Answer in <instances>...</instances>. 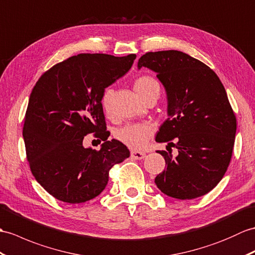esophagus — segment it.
<instances>
[{
	"instance_id": "1",
	"label": "esophagus",
	"mask_w": 255,
	"mask_h": 255,
	"mask_svg": "<svg viewBox=\"0 0 255 255\" xmlns=\"http://www.w3.org/2000/svg\"><path fill=\"white\" fill-rule=\"evenodd\" d=\"M131 157L134 159H142L145 157L144 152H139V151H132L131 152Z\"/></svg>"
}]
</instances>
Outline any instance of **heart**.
I'll list each match as a JSON object with an SVG mask.
<instances>
[{
  "instance_id": "1",
  "label": "heart",
  "mask_w": 255,
  "mask_h": 255,
  "mask_svg": "<svg viewBox=\"0 0 255 255\" xmlns=\"http://www.w3.org/2000/svg\"><path fill=\"white\" fill-rule=\"evenodd\" d=\"M134 91L138 96L143 99L149 94H159L158 82L151 76H141L134 81ZM113 96V90L108 88L105 89L101 97V105L106 115H110L111 112V100ZM154 128L149 123H134L127 124L116 131V138L122 143L132 150H141L145 146L146 142L152 137Z\"/></svg>"
}]
</instances>
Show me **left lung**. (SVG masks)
Here are the masks:
<instances>
[{
    "mask_svg": "<svg viewBox=\"0 0 255 255\" xmlns=\"http://www.w3.org/2000/svg\"><path fill=\"white\" fill-rule=\"evenodd\" d=\"M141 67L156 73L167 96L168 118L155 141L178 149L176 157L157 151L167 166L156 186L175 199L202 197L222 180L233 155L237 121L226 90L209 66L180 51L147 52Z\"/></svg>",
    "mask_w": 255,
    "mask_h": 255,
    "instance_id": "obj_1",
    "label": "left lung"
}]
</instances>
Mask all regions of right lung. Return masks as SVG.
<instances>
[{"label":"right lung","mask_w":255,"mask_h":255,"mask_svg":"<svg viewBox=\"0 0 255 255\" xmlns=\"http://www.w3.org/2000/svg\"><path fill=\"white\" fill-rule=\"evenodd\" d=\"M134 60L135 54H78L33 87L22 129L26 154L35 180L55 199L76 204L98 197L110 169L129 157L125 144L109 140L101 97ZM88 133L105 141L99 151L82 144Z\"/></svg>","instance_id":"obj_1"}]
</instances>
